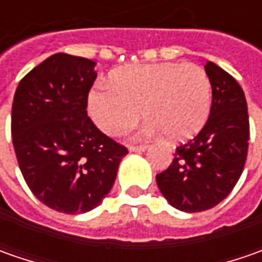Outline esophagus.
<instances>
[{
    "label": "esophagus",
    "instance_id": "1",
    "mask_svg": "<svg viewBox=\"0 0 262 262\" xmlns=\"http://www.w3.org/2000/svg\"><path fill=\"white\" fill-rule=\"evenodd\" d=\"M147 150V146H129V151L131 153H141Z\"/></svg>",
    "mask_w": 262,
    "mask_h": 262
}]
</instances>
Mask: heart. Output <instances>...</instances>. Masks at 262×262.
Returning a JSON list of instances; mask_svg holds the SVG:
<instances>
[{"instance_id":"heart-1","label":"heart","mask_w":262,"mask_h":262,"mask_svg":"<svg viewBox=\"0 0 262 262\" xmlns=\"http://www.w3.org/2000/svg\"><path fill=\"white\" fill-rule=\"evenodd\" d=\"M211 109V81L192 64L124 67L89 95V112L103 133L116 136L136 124L140 111L150 122L144 134L185 141L206 125Z\"/></svg>"}]
</instances>
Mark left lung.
I'll list each match as a JSON object with an SVG mask.
<instances>
[{
	"instance_id": "8db88e82",
	"label": "left lung",
	"mask_w": 262,
	"mask_h": 262,
	"mask_svg": "<svg viewBox=\"0 0 262 262\" xmlns=\"http://www.w3.org/2000/svg\"><path fill=\"white\" fill-rule=\"evenodd\" d=\"M213 102L206 125L176 147L170 166L156 175L160 192L181 211L210 210L226 198L245 166L249 141L247 99L237 81L214 62H207Z\"/></svg>"
}]
</instances>
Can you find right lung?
Masks as SVG:
<instances>
[{
	"label": "right lung",
	"instance_id": "add662e5",
	"mask_svg": "<svg viewBox=\"0 0 262 262\" xmlns=\"http://www.w3.org/2000/svg\"><path fill=\"white\" fill-rule=\"evenodd\" d=\"M95 66L81 56L51 55L21 78L13 100V146L26 184L66 214L99 206L128 153L87 115Z\"/></svg>",
	"mask_w": 262,
	"mask_h": 262
}]
</instances>
